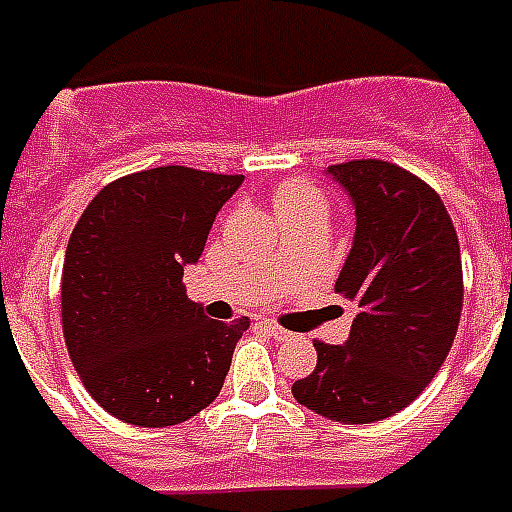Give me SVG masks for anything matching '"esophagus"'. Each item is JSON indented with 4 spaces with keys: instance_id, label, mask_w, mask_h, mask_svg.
<instances>
[{
    "instance_id": "obj_1",
    "label": "esophagus",
    "mask_w": 512,
    "mask_h": 512,
    "mask_svg": "<svg viewBox=\"0 0 512 512\" xmlns=\"http://www.w3.org/2000/svg\"><path fill=\"white\" fill-rule=\"evenodd\" d=\"M266 331H268V336H274L276 342H287V339L293 336V333H287L285 328H279V325H274V323H266Z\"/></svg>"
}]
</instances>
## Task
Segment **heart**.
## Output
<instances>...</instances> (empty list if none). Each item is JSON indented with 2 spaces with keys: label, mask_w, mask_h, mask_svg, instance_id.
Here are the masks:
<instances>
[{
  "label": "heart",
  "mask_w": 512,
  "mask_h": 512,
  "mask_svg": "<svg viewBox=\"0 0 512 512\" xmlns=\"http://www.w3.org/2000/svg\"><path fill=\"white\" fill-rule=\"evenodd\" d=\"M309 203H325L323 195L317 192L309 184H301V181H290V184H282V187L274 192V206L279 211V217L293 211V208L309 206Z\"/></svg>",
  "instance_id": "heart-1"
}]
</instances>
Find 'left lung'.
<instances>
[{"mask_svg":"<svg viewBox=\"0 0 512 512\" xmlns=\"http://www.w3.org/2000/svg\"><path fill=\"white\" fill-rule=\"evenodd\" d=\"M325 173L355 208L333 290L358 312L347 342H314L317 366L293 396L336 423H374L418 399L448 358L464 304L461 249L437 192L399 165L352 160Z\"/></svg>","mask_w":512,"mask_h":512,"instance_id":"left-lung-1","label":"left lung"}]
</instances>
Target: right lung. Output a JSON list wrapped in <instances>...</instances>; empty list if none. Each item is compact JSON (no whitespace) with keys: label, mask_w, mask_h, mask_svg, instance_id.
Instances as JSON below:
<instances>
[{"label":"right lung","mask_w":512,"mask_h":512,"mask_svg":"<svg viewBox=\"0 0 512 512\" xmlns=\"http://www.w3.org/2000/svg\"><path fill=\"white\" fill-rule=\"evenodd\" d=\"M244 176L165 165L116 179L78 219L62 271L75 372L113 418L162 429L222 391L249 320H208L181 285Z\"/></svg>","instance_id":"1"}]
</instances>
